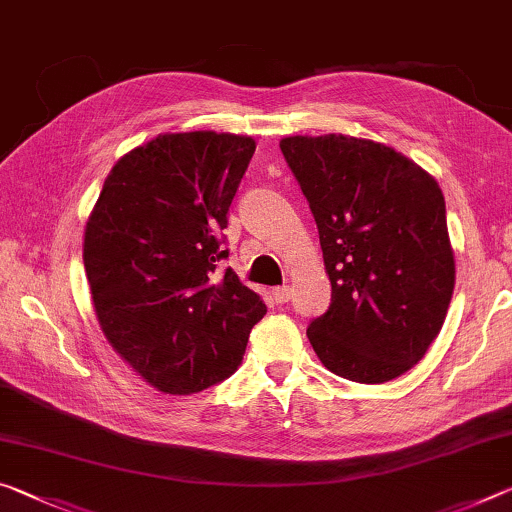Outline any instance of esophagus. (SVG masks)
<instances>
[{"label": "esophagus", "instance_id": "1", "mask_svg": "<svg viewBox=\"0 0 512 512\" xmlns=\"http://www.w3.org/2000/svg\"><path fill=\"white\" fill-rule=\"evenodd\" d=\"M273 298H275V303H289V300H291V289L289 287H275L273 289Z\"/></svg>", "mask_w": 512, "mask_h": 512}]
</instances>
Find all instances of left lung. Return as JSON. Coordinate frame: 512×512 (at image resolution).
<instances>
[{
	"label": "left lung",
	"instance_id": "obj_1",
	"mask_svg": "<svg viewBox=\"0 0 512 512\" xmlns=\"http://www.w3.org/2000/svg\"><path fill=\"white\" fill-rule=\"evenodd\" d=\"M310 202L332 287L307 337L323 367L387 383L440 335L456 285L440 184L385 143L344 134L280 141Z\"/></svg>",
	"mask_w": 512,
	"mask_h": 512
}]
</instances>
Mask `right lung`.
Returning a JSON list of instances; mask_svg holds the SVG:
<instances>
[{"label": "right lung", "instance_id": "add662e5", "mask_svg": "<svg viewBox=\"0 0 512 512\" xmlns=\"http://www.w3.org/2000/svg\"><path fill=\"white\" fill-rule=\"evenodd\" d=\"M255 141L182 132L129 150L84 232L95 316L120 358L164 394L221 383L246 353L264 300L232 269L221 232Z\"/></svg>", "mask_w": 512, "mask_h": 512}]
</instances>
